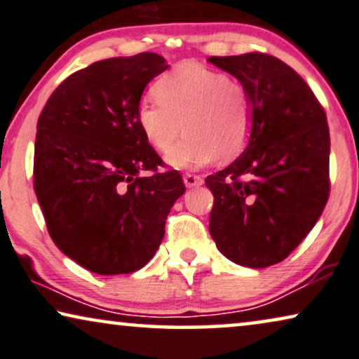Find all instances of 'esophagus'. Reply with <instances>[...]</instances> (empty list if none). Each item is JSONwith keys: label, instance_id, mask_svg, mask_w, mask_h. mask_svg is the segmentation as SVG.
Wrapping results in <instances>:
<instances>
[{"label": "esophagus", "instance_id": "obj_1", "mask_svg": "<svg viewBox=\"0 0 359 359\" xmlns=\"http://www.w3.org/2000/svg\"><path fill=\"white\" fill-rule=\"evenodd\" d=\"M184 184H185V187H189V189H191V187H198V185L203 184V179H201L200 175L185 174L184 175Z\"/></svg>", "mask_w": 359, "mask_h": 359}]
</instances>
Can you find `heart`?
I'll use <instances>...</instances> for the list:
<instances>
[{
	"label": "heart",
	"mask_w": 359,
	"mask_h": 359,
	"mask_svg": "<svg viewBox=\"0 0 359 359\" xmlns=\"http://www.w3.org/2000/svg\"><path fill=\"white\" fill-rule=\"evenodd\" d=\"M156 99L138 105V125L148 143L168 153L182 133L185 138L168 154L179 169H198L216 156L231 161L249 143L254 109L244 86L226 73L184 62L158 81Z\"/></svg>",
	"instance_id": "obj_1"
}]
</instances>
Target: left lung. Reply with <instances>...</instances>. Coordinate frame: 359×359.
<instances>
[{
  "label": "left lung",
  "mask_w": 359,
  "mask_h": 359,
  "mask_svg": "<svg viewBox=\"0 0 359 359\" xmlns=\"http://www.w3.org/2000/svg\"><path fill=\"white\" fill-rule=\"evenodd\" d=\"M208 62L244 86L254 109L244 153L205 180L215 196L210 234L231 262L265 269L301 244L329 200L327 117L306 81L271 55Z\"/></svg>",
  "instance_id": "obj_1"
}]
</instances>
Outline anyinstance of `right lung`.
<instances>
[{
	"mask_svg": "<svg viewBox=\"0 0 359 359\" xmlns=\"http://www.w3.org/2000/svg\"><path fill=\"white\" fill-rule=\"evenodd\" d=\"M168 67L149 52L95 62L65 79L39 117L34 190L48 234L93 273L143 269L185 191L177 170L158 172L163 161L136 118L144 88Z\"/></svg>",
	"mask_w": 359,
	"mask_h": 359,
	"instance_id": "add662e5",
	"label": "right lung"
}]
</instances>
